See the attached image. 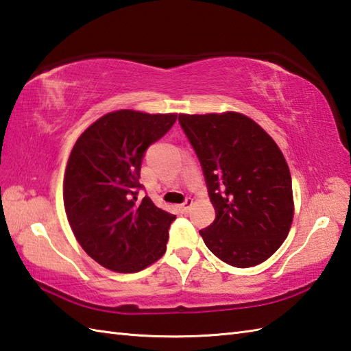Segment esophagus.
Instances as JSON below:
<instances>
[{
  "label": "esophagus",
  "instance_id": "esophagus-1",
  "mask_svg": "<svg viewBox=\"0 0 351 351\" xmlns=\"http://www.w3.org/2000/svg\"><path fill=\"white\" fill-rule=\"evenodd\" d=\"M191 205H193V199H187L185 200L184 204H181L180 205V210H181V213H184V214H187L189 211H190V208H191Z\"/></svg>",
  "mask_w": 351,
  "mask_h": 351
}]
</instances>
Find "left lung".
Masks as SVG:
<instances>
[{
  "mask_svg": "<svg viewBox=\"0 0 351 351\" xmlns=\"http://www.w3.org/2000/svg\"><path fill=\"white\" fill-rule=\"evenodd\" d=\"M202 164L215 220L200 230L206 247L232 267L264 263L294 217L291 173L279 146L237 111L180 114Z\"/></svg>",
  "mask_w": 351,
  "mask_h": 351,
  "instance_id": "obj_1",
  "label": "left lung"
}]
</instances>
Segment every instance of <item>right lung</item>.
<instances>
[{"label":"right lung","instance_id":"1","mask_svg":"<svg viewBox=\"0 0 351 351\" xmlns=\"http://www.w3.org/2000/svg\"><path fill=\"white\" fill-rule=\"evenodd\" d=\"M178 114L117 110L104 114L73 145L63 181L66 217L88 256L117 273L158 261L176 215L137 197L143 154Z\"/></svg>","mask_w":351,"mask_h":351}]
</instances>
